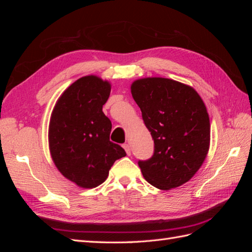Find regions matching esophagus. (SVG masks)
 <instances>
[{"mask_svg":"<svg viewBox=\"0 0 252 252\" xmlns=\"http://www.w3.org/2000/svg\"><path fill=\"white\" fill-rule=\"evenodd\" d=\"M123 148L125 149V151H126L127 156H130V155H131V148H130V146H129L128 144H125L124 146H123Z\"/></svg>","mask_w":252,"mask_h":252,"instance_id":"obj_1","label":"esophagus"}]
</instances>
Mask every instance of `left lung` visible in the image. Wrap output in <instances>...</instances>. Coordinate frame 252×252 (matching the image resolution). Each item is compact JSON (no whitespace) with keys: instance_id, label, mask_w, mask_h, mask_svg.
Returning a JSON list of instances; mask_svg holds the SVG:
<instances>
[{"instance_id":"1","label":"left lung","mask_w":252,"mask_h":252,"mask_svg":"<svg viewBox=\"0 0 252 252\" xmlns=\"http://www.w3.org/2000/svg\"><path fill=\"white\" fill-rule=\"evenodd\" d=\"M131 94L155 142V154L140 161L144 179L161 190L185 184L201 168L210 146L207 108L191 86L166 78L131 84Z\"/></svg>"}]
</instances>
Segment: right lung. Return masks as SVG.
<instances>
[{
	"instance_id": "1",
	"label": "right lung",
	"mask_w": 252,
	"mask_h": 252,
	"mask_svg": "<svg viewBox=\"0 0 252 252\" xmlns=\"http://www.w3.org/2000/svg\"><path fill=\"white\" fill-rule=\"evenodd\" d=\"M111 91L109 81L86 75L60 95L48 127L49 151L64 177L82 188H94L107 179L117 159L126 156L110 142L111 122L103 112Z\"/></svg>"
}]
</instances>
